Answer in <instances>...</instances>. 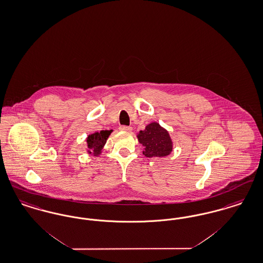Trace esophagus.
<instances>
[{"mask_svg": "<svg viewBox=\"0 0 263 263\" xmlns=\"http://www.w3.org/2000/svg\"><path fill=\"white\" fill-rule=\"evenodd\" d=\"M120 131H124V132H131L132 131V127L129 126H120L119 127Z\"/></svg>", "mask_w": 263, "mask_h": 263, "instance_id": "1", "label": "esophagus"}]
</instances>
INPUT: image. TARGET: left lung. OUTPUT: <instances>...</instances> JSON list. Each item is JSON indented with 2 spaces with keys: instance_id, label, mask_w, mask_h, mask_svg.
<instances>
[{
  "instance_id": "obj_1",
  "label": "left lung",
  "mask_w": 263,
  "mask_h": 263,
  "mask_svg": "<svg viewBox=\"0 0 263 263\" xmlns=\"http://www.w3.org/2000/svg\"><path fill=\"white\" fill-rule=\"evenodd\" d=\"M139 143L143 147V155L148 158L168 156L174 148V142L168 131L159 122H151L137 133Z\"/></svg>"
}]
</instances>
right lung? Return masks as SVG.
<instances>
[{"label":"right lung","mask_w":263,"mask_h":263,"mask_svg":"<svg viewBox=\"0 0 263 263\" xmlns=\"http://www.w3.org/2000/svg\"><path fill=\"white\" fill-rule=\"evenodd\" d=\"M113 130H101L100 132H95L89 134L86 138L87 143V153L93 157L101 155V151L106 144V141Z\"/></svg>","instance_id":"1"}]
</instances>
